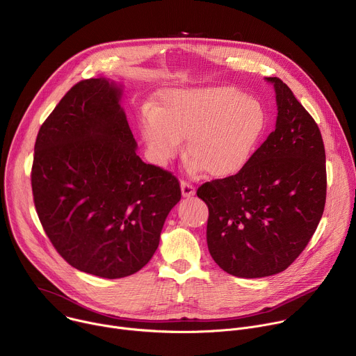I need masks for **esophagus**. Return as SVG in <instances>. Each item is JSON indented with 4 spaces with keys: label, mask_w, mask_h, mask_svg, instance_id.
I'll return each mask as SVG.
<instances>
[{
    "label": "esophagus",
    "mask_w": 356,
    "mask_h": 356,
    "mask_svg": "<svg viewBox=\"0 0 356 356\" xmlns=\"http://www.w3.org/2000/svg\"><path fill=\"white\" fill-rule=\"evenodd\" d=\"M180 187H181V194H183V197H191V195L195 193L194 186L190 184V183H187V181H184V180L180 181Z\"/></svg>",
    "instance_id": "esophagus-1"
}]
</instances>
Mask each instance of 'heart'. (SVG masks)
Segmentation results:
<instances>
[{"label":"heart","instance_id":"obj_1","mask_svg":"<svg viewBox=\"0 0 356 356\" xmlns=\"http://www.w3.org/2000/svg\"><path fill=\"white\" fill-rule=\"evenodd\" d=\"M259 99L228 86L165 90L156 107L139 114V131L155 163L166 165L187 139L191 168L211 177L242 170L255 154L266 129Z\"/></svg>","mask_w":356,"mask_h":356}]
</instances>
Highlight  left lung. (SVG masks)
Returning a JSON list of instances; mask_svg holds the SVG:
<instances>
[{
	"mask_svg": "<svg viewBox=\"0 0 356 356\" xmlns=\"http://www.w3.org/2000/svg\"><path fill=\"white\" fill-rule=\"evenodd\" d=\"M276 129L236 175L201 184L209 207L207 245L216 264L236 277L286 270L323 217L325 149L314 118L279 79Z\"/></svg>",
	"mask_w": 356,
	"mask_h": 356,
	"instance_id": "obj_1",
	"label": "left lung"
}]
</instances>
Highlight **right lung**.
I'll use <instances>...</instances> for the list:
<instances>
[{
  "label": "right lung",
  "instance_id": "add662e5",
  "mask_svg": "<svg viewBox=\"0 0 356 356\" xmlns=\"http://www.w3.org/2000/svg\"><path fill=\"white\" fill-rule=\"evenodd\" d=\"M106 79L74 84L42 124L31 172L39 221L73 268L104 279L140 270L158 249L179 180L145 163Z\"/></svg>",
  "mask_w": 356,
  "mask_h": 356
}]
</instances>
